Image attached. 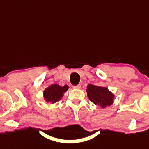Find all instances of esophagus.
<instances>
[{
    "label": "esophagus",
    "instance_id": "obj_1",
    "mask_svg": "<svg viewBox=\"0 0 149 149\" xmlns=\"http://www.w3.org/2000/svg\"><path fill=\"white\" fill-rule=\"evenodd\" d=\"M73 88L74 89H80L81 88V85L80 84H77L76 86H73Z\"/></svg>",
    "mask_w": 149,
    "mask_h": 149
}]
</instances>
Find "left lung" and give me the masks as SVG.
Returning <instances> with one entry per match:
<instances>
[{
  "label": "left lung",
  "mask_w": 149,
  "mask_h": 149,
  "mask_svg": "<svg viewBox=\"0 0 149 149\" xmlns=\"http://www.w3.org/2000/svg\"><path fill=\"white\" fill-rule=\"evenodd\" d=\"M86 91L88 98L96 105L105 108L113 103L114 95L106 88L89 84Z\"/></svg>",
  "instance_id": "1"
}]
</instances>
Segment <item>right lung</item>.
<instances>
[{
	"label": "right lung",
	"instance_id": "obj_1",
	"mask_svg": "<svg viewBox=\"0 0 149 149\" xmlns=\"http://www.w3.org/2000/svg\"><path fill=\"white\" fill-rule=\"evenodd\" d=\"M68 88L67 85L61 87L58 84H54V85L53 84L44 91V98L48 102H49L52 104L55 103L57 101L61 100L63 96V93L65 92Z\"/></svg>",
	"mask_w": 149,
	"mask_h": 149
}]
</instances>
